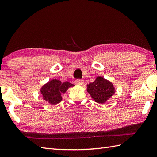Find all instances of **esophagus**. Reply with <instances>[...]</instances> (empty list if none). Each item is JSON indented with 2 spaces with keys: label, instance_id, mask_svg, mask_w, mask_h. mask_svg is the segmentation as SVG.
Listing matches in <instances>:
<instances>
[{
  "label": "esophagus",
  "instance_id": "1",
  "mask_svg": "<svg viewBox=\"0 0 157 157\" xmlns=\"http://www.w3.org/2000/svg\"><path fill=\"white\" fill-rule=\"evenodd\" d=\"M75 83H76L77 84L83 85V84H84V80H83V79H75Z\"/></svg>",
  "mask_w": 157,
  "mask_h": 157
}]
</instances>
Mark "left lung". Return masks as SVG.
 Segmentation results:
<instances>
[{
  "label": "left lung",
  "mask_w": 157,
  "mask_h": 157,
  "mask_svg": "<svg viewBox=\"0 0 157 157\" xmlns=\"http://www.w3.org/2000/svg\"><path fill=\"white\" fill-rule=\"evenodd\" d=\"M87 91L97 103H104L114 93V88L110 82L97 77L94 82L88 85Z\"/></svg>",
  "instance_id": "1"
}]
</instances>
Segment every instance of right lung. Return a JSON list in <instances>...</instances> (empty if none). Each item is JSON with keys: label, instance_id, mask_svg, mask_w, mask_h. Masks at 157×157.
Listing matches in <instances>:
<instances>
[{"label": "right lung", "instance_id": "right-lung-1", "mask_svg": "<svg viewBox=\"0 0 157 157\" xmlns=\"http://www.w3.org/2000/svg\"><path fill=\"white\" fill-rule=\"evenodd\" d=\"M73 84L68 82H62L57 79H53L42 87L41 92L44 97V99L48 101L49 103L54 105L58 103L62 100L61 93H65L66 90Z\"/></svg>", "mask_w": 157, "mask_h": 157}]
</instances>
